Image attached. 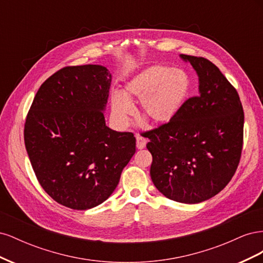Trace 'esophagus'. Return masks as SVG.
Instances as JSON below:
<instances>
[{"instance_id":"34e87169","label":"esophagus","mask_w":263,"mask_h":263,"mask_svg":"<svg viewBox=\"0 0 263 263\" xmlns=\"http://www.w3.org/2000/svg\"><path fill=\"white\" fill-rule=\"evenodd\" d=\"M146 144H147L146 138L141 137L140 135H136V146L138 149H144L146 147Z\"/></svg>"}]
</instances>
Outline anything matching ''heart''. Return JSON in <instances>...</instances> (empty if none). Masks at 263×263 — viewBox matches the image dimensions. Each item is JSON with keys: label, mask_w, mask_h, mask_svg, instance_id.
<instances>
[{"label": "heart", "mask_w": 263, "mask_h": 263, "mask_svg": "<svg viewBox=\"0 0 263 263\" xmlns=\"http://www.w3.org/2000/svg\"><path fill=\"white\" fill-rule=\"evenodd\" d=\"M191 91L186 71L165 65H154L140 70L125 84L124 95H112V110L121 123L133 113L129 100H140L139 109L150 123L172 122L182 110Z\"/></svg>", "instance_id": "1"}]
</instances>
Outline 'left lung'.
Wrapping results in <instances>:
<instances>
[{
	"mask_svg": "<svg viewBox=\"0 0 263 263\" xmlns=\"http://www.w3.org/2000/svg\"><path fill=\"white\" fill-rule=\"evenodd\" d=\"M198 77V95L168 124L145 133L150 177L172 201L196 204L218 194L235 174L243 140V109L235 87L210 60L180 54Z\"/></svg>",
	"mask_w": 263,
	"mask_h": 263,
	"instance_id": "obj_1",
	"label": "left lung"
}]
</instances>
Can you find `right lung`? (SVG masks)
Returning a JSON list of instances; mask_svg holds the SVG:
<instances>
[{
	"instance_id": "right-lung-1",
	"label": "right lung",
	"mask_w": 263,
	"mask_h": 263,
	"mask_svg": "<svg viewBox=\"0 0 263 263\" xmlns=\"http://www.w3.org/2000/svg\"><path fill=\"white\" fill-rule=\"evenodd\" d=\"M110 81L100 65L66 67L39 87L27 114L24 140L37 180L69 209L106 201L136 153L133 133L105 124Z\"/></svg>"
}]
</instances>
